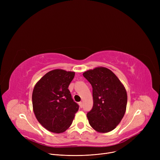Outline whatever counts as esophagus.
<instances>
[{
	"label": "esophagus",
	"mask_w": 160,
	"mask_h": 160,
	"mask_svg": "<svg viewBox=\"0 0 160 160\" xmlns=\"http://www.w3.org/2000/svg\"><path fill=\"white\" fill-rule=\"evenodd\" d=\"M79 106H80V107L81 108L83 107V103H82V102H79Z\"/></svg>",
	"instance_id": "34e87169"
}]
</instances>
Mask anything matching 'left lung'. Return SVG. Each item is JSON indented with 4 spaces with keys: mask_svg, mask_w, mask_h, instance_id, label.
<instances>
[{
    "mask_svg": "<svg viewBox=\"0 0 160 160\" xmlns=\"http://www.w3.org/2000/svg\"><path fill=\"white\" fill-rule=\"evenodd\" d=\"M93 88V106L87 117L91 127L100 133L116 128L124 115L127 93L117 76L109 69L98 67L83 73Z\"/></svg>",
    "mask_w": 160,
    "mask_h": 160,
    "instance_id": "8db88e82",
    "label": "left lung"
}]
</instances>
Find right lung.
Wrapping results in <instances>:
<instances>
[{"label":"right lung","mask_w":160,"mask_h":160,"mask_svg":"<svg viewBox=\"0 0 160 160\" xmlns=\"http://www.w3.org/2000/svg\"><path fill=\"white\" fill-rule=\"evenodd\" d=\"M75 72L54 69L45 74L33 89V111L47 130L60 133L68 129L79 106L68 89Z\"/></svg>","instance_id":"add662e5"}]
</instances>
